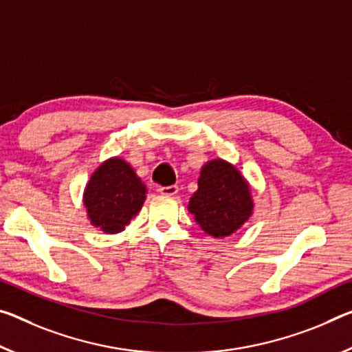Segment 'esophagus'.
Listing matches in <instances>:
<instances>
[{
	"label": "esophagus",
	"mask_w": 352,
	"mask_h": 352,
	"mask_svg": "<svg viewBox=\"0 0 352 352\" xmlns=\"http://www.w3.org/2000/svg\"><path fill=\"white\" fill-rule=\"evenodd\" d=\"M158 191L163 194V196H175L178 192V186L177 185H170V186H160Z\"/></svg>",
	"instance_id": "esophagus-1"
}]
</instances>
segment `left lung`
<instances>
[{
	"mask_svg": "<svg viewBox=\"0 0 352 352\" xmlns=\"http://www.w3.org/2000/svg\"><path fill=\"white\" fill-rule=\"evenodd\" d=\"M252 206L248 183L236 167L214 160L202 167L199 189L189 200L188 210L208 235L224 238L249 219Z\"/></svg>",
	"mask_w": 352,
	"mask_h": 352,
	"instance_id": "left-lung-1",
	"label": "left lung"
}]
</instances>
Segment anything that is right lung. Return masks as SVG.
<instances>
[{"label": "right lung", "mask_w": 352, "mask_h": 352, "mask_svg": "<svg viewBox=\"0 0 352 352\" xmlns=\"http://www.w3.org/2000/svg\"><path fill=\"white\" fill-rule=\"evenodd\" d=\"M147 189L130 164L111 158L94 172L85 192L92 224L106 233H119L130 224L146 200Z\"/></svg>", "instance_id": "add662e5"}]
</instances>
